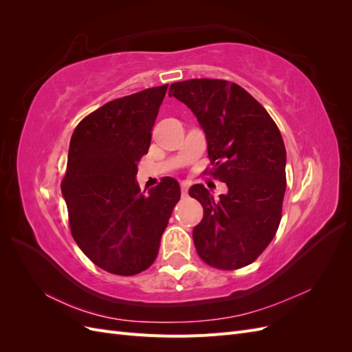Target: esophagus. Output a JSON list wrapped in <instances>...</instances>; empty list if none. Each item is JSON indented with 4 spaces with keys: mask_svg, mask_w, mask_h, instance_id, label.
<instances>
[{
    "mask_svg": "<svg viewBox=\"0 0 352 352\" xmlns=\"http://www.w3.org/2000/svg\"><path fill=\"white\" fill-rule=\"evenodd\" d=\"M188 189H189V186H188V184H182L180 185V190H182V197H186L188 195Z\"/></svg>",
    "mask_w": 352,
    "mask_h": 352,
    "instance_id": "esophagus-1",
    "label": "esophagus"
}]
</instances>
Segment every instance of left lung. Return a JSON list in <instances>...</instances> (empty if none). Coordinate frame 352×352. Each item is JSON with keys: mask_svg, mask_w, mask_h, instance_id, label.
Segmentation results:
<instances>
[{"mask_svg": "<svg viewBox=\"0 0 352 352\" xmlns=\"http://www.w3.org/2000/svg\"><path fill=\"white\" fill-rule=\"evenodd\" d=\"M170 97L186 104L206 133L212 176L228 185L214 198L202 185L189 195L204 208L194 228L202 261L220 270L251 264L279 228L286 189V150L278 126L239 85L190 79L170 85Z\"/></svg>", "mask_w": 352, "mask_h": 352, "instance_id": "left-lung-1", "label": "left lung"}]
</instances>
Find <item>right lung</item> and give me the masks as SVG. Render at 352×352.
<instances>
[{
  "label": "right lung",
  "mask_w": 352,
  "mask_h": 352,
  "mask_svg": "<svg viewBox=\"0 0 352 352\" xmlns=\"http://www.w3.org/2000/svg\"><path fill=\"white\" fill-rule=\"evenodd\" d=\"M167 87L104 104L72 135L61 184L72 235L94 264L113 274L132 276L150 267L180 198L172 177L148 195L135 179Z\"/></svg>",
  "instance_id": "obj_1"
}]
</instances>
